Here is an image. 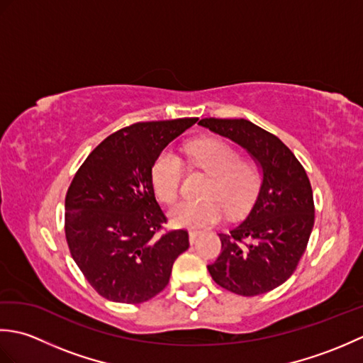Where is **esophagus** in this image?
<instances>
[{
	"label": "esophagus",
	"mask_w": 363,
	"mask_h": 363,
	"mask_svg": "<svg viewBox=\"0 0 363 363\" xmlns=\"http://www.w3.org/2000/svg\"><path fill=\"white\" fill-rule=\"evenodd\" d=\"M201 234H203L201 230H198V229H190V230H189V240H190V243L194 245L196 238H198L199 235H201Z\"/></svg>",
	"instance_id": "34e87169"
}]
</instances>
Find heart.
Returning a JSON list of instances; mask_svg holds the SVG:
<instances>
[{
    "label": "heart",
    "mask_w": 363,
    "mask_h": 363,
    "mask_svg": "<svg viewBox=\"0 0 363 363\" xmlns=\"http://www.w3.org/2000/svg\"><path fill=\"white\" fill-rule=\"evenodd\" d=\"M187 157L195 167L211 174L203 201H181L169 211L177 228L203 229L217 223L223 213L238 217L251 209L262 184L260 168L252 160L240 159L229 143L218 138H201L187 146ZM184 165L176 152L165 150L151 167L154 194L162 203L172 204L179 196Z\"/></svg>",
    "instance_id": "obj_1"
}]
</instances>
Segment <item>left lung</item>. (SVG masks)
Listing matches in <instances>:
<instances>
[{"label": "left lung", "mask_w": 363, "mask_h": 363, "mask_svg": "<svg viewBox=\"0 0 363 363\" xmlns=\"http://www.w3.org/2000/svg\"><path fill=\"white\" fill-rule=\"evenodd\" d=\"M199 125L240 145L262 169L259 195L242 223L218 234L221 254L207 269L220 287L256 296L295 272L313 228L311 181L276 135L240 118H204Z\"/></svg>", "instance_id": "left-lung-1"}]
</instances>
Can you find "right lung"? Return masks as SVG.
Wrapping results in <instances>:
<instances>
[{
	"instance_id": "add662e5",
	"label": "right lung",
	"mask_w": 363,
	"mask_h": 363,
	"mask_svg": "<svg viewBox=\"0 0 363 363\" xmlns=\"http://www.w3.org/2000/svg\"><path fill=\"white\" fill-rule=\"evenodd\" d=\"M198 118L135 123L89 154L65 196V237L89 284L113 303L140 304L167 287L189 250L184 229L156 235L167 218L151 182L165 146Z\"/></svg>"
}]
</instances>
